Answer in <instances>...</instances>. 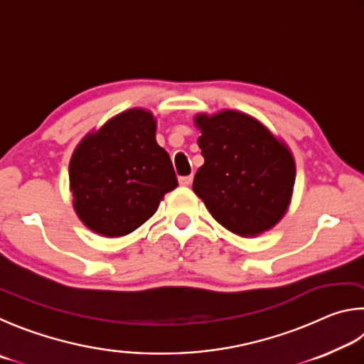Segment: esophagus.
I'll list each match as a JSON object with an SVG mask.
<instances>
[{
	"label": "esophagus",
	"instance_id": "obj_1",
	"mask_svg": "<svg viewBox=\"0 0 364 364\" xmlns=\"http://www.w3.org/2000/svg\"><path fill=\"white\" fill-rule=\"evenodd\" d=\"M178 182H181V186H183V187H188L190 183L193 182V176H183V177L178 178Z\"/></svg>",
	"mask_w": 364,
	"mask_h": 364
}]
</instances>
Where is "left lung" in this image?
I'll list each match as a JSON object with an SVG mask.
<instances>
[{"label": "left lung", "instance_id": "obj_1", "mask_svg": "<svg viewBox=\"0 0 364 364\" xmlns=\"http://www.w3.org/2000/svg\"><path fill=\"white\" fill-rule=\"evenodd\" d=\"M205 164L193 192L213 218L240 237H256L278 224L296 181L292 153L257 119L237 110L196 114Z\"/></svg>", "mask_w": 364, "mask_h": 364}]
</instances>
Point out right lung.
<instances>
[{
	"label": "right lung",
	"mask_w": 364,
	"mask_h": 364,
	"mask_svg": "<svg viewBox=\"0 0 364 364\" xmlns=\"http://www.w3.org/2000/svg\"><path fill=\"white\" fill-rule=\"evenodd\" d=\"M155 132L153 114L131 108L87 134L75 149L68 168L73 208L92 232L110 238L134 232L178 186Z\"/></svg>",
	"instance_id": "add662e5"
}]
</instances>
